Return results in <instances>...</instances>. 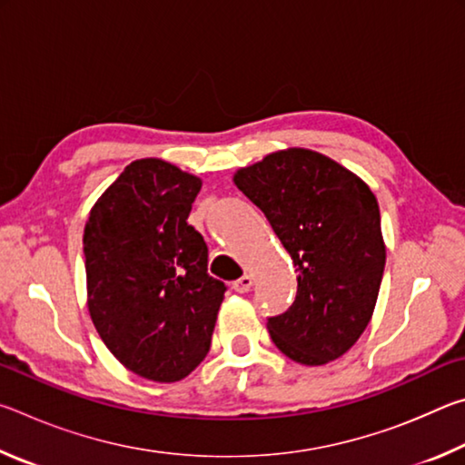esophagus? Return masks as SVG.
Wrapping results in <instances>:
<instances>
[{
  "mask_svg": "<svg viewBox=\"0 0 465 465\" xmlns=\"http://www.w3.org/2000/svg\"><path fill=\"white\" fill-rule=\"evenodd\" d=\"M252 282H254V279H252V274H243L242 279L233 281L232 289L235 291V293H248L250 287H252Z\"/></svg>",
  "mask_w": 465,
  "mask_h": 465,
  "instance_id": "1",
  "label": "esophagus"
}]
</instances>
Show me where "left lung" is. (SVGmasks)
<instances>
[{
  "label": "left lung",
  "mask_w": 465,
  "mask_h": 465,
  "mask_svg": "<svg viewBox=\"0 0 465 465\" xmlns=\"http://www.w3.org/2000/svg\"><path fill=\"white\" fill-rule=\"evenodd\" d=\"M297 271V295L266 328L302 365L342 357L373 316L385 266L380 204L363 180L303 147L269 153L233 174Z\"/></svg>",
  "instance_id": "left-lung-1"
}]
</instances>
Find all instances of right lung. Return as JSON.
Wrapping results in <instances>:
<instances>
[{"label":"right lung","mask_w":465,"mask_h":465,"mask_svg":"<svg viewBox=\"0 0 465 465\" xmlns=\"http://www.w3.org/2000/svg\"><path fill=\"white\" fill-rule=\"evenodd\" d=\"M201 178L170 162H131L84 230L88 310L108 351L145 380L172 383L211 349L225 285L188 225Z\"/></svg>","instance_id":"add662e5"}]
</instances>
